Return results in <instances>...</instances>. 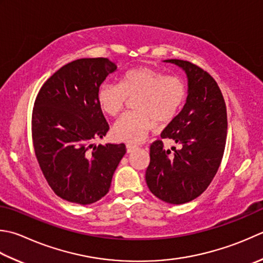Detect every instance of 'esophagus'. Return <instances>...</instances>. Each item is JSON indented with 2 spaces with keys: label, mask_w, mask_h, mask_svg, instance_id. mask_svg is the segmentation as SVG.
<instances>
[{
  "label": "esophagus",
  "mask_w": 263,
  "mask_h": 263,
  "mask_svg": "<svg viewBox=\"0 0 263 263\" xmlns=\"http://www.w3.org/2000/svg\"><path fill=\"white\" fill-rule=\"evenodd\" d=\"M137 148H138V146L135 145V143H126V152L127 153H132Z\"/></svg>",
  "instance_id": "1"
}]
</instances>
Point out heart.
I'll use <instances>...</instances> for the list:
<instances>
[{
	"mask_svg": "<svg viewBox=\"0 0 263 263\" xmlns=\"http://www.w3.org/2000/svg\"><path fill=\"white\" fill-rule=\"evenodd\" d=\"M136 96V111L123 115L112 127L117 140L141 142L155 127V120L162 124L173 121L186 100L187 86L181 77L139 66L127 70L120 84H102L98 91V104L105 114L115 117L128 98Z\"/></svg>",
	"mask_w": 263,
	"mask_h": 263,
	"instance_id": "1",
	"label": "heart"
}]
</instances>
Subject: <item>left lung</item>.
<instances>
[{"label": "left lung", "mask_w": 263, "mask_h": 263, "mask_svg": "<svg viewBox=\"0 0 263 263\" xmlns=\"http://www.w3.org/2000/svg\"><path fill=\"white\" fill-rule=\"evenodd\" d=\"M186 71L188 97L182 110L164 128L162 139L181 148H164L162 140L151 145L146 171L149 190L170 204L197 198L212 182L222 161L227 139V107L217 82L190 61L167 59Z\"/></svg>", "instance_id": "obj_1"}]
</instances>
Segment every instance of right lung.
Instances as JSON below:
<instances>
[{
  "label": "right lung",
  "mask_w": 263,
  "mask_h": 263,
  "mask_svg": "<svg viewBox=\"0 0 263 263\" xmlns=\"http://www.w3.org/2000/svg\"><path fill=\"white\" fill-rule=\"evenodd\" d=\"M116 68L107 58L74 60L50 76L36 96L35 156L51 189L67 202L87 205L104 197L126 153L124 143L92 145L109 130L98 91Z\"/></svg>",
  "instance_id": "add662e5"
}]
</instances>
